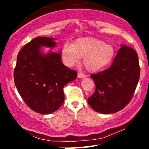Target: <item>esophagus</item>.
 I'll return each mask as SVG.
<instances>
[{"instance_id": "esophagus-1", "label": "esophagus", "mask_w": 149, "mask_h": 149, "mask_svg": "<svg viewBox=\"0 0 149 149\" xmlns=\"http://www.w3.org/2000/svg\"><path fill=\"white\" fill-rule=\"evenodd\" d=\"M78 78H85V77H86V75L84 74V73H83L78 72Z\"/></svg>"}]
</instances>
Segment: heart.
<instances>
[{"instance_id":"obj_1","label":"heart","mask_w":149,"mask_h":149,"mask_svg":"<svg viewBox=\"0 0 149 149\" xmlns=\"http://www.w3.org/2000/svg\"><path fill=\"white\" fill-rule=\"evenodd\" d=\"M114 54L115 49L111 45L94 38H78L73 44L65 43L61 49V57L65 65L74 66L83 57V64L92 72L108 66Z\"/></svg>"}]
</instances>
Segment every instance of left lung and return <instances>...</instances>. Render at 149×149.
Here are the masks:
<instances>
[{
    "mask_svg": "<svg viewBox=\"0 0 149 149\" xmlns=\"http://www.w3.org/2000/svg\"><path fill=\"white\" fill-rule=\"evenodd\" d=\"M139 76L137 53L132 47L123 45L109 69L90 76L96 88L88 98L89 105L101 113L122 110L132 98Z\"/></svg>",
    "mask_w": 149,
    "mask_h": 149,
    "instance_id": "obj_1",
    "label": "left lung"
}]
</instances>
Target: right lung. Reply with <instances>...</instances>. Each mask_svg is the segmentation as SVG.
Listing matches in <instances>:
<instances>
[{
  "mask_svg": "<svg viewBox=\"0 0 149 149\" xmlns=\"http://www.w3.org/2000/svg\"><path fill=\"white\" fill-rule=\"evenodd\" d=\"M54 38L37 37L20 49L14 70L15 84L25 104L33 111L49 114L64 102V87L77 77V71L61 62V55H43L41 46L53 47Z\"/></svg>",
  "mask_w": 149,
  "mask_h": 149,
  "instance_id": "1",
  "label": "right lung"
}]
</instances>
